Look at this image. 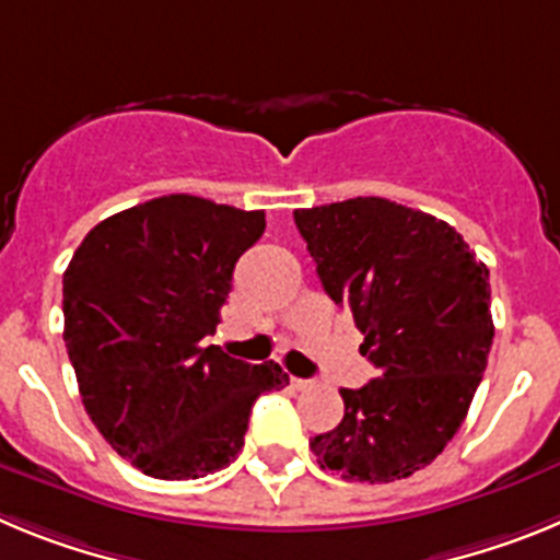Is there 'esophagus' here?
I'll list each match as a JSON object with an SVG mask.
<instances>
[{
    "instance_id": "esophagus-1",
    "label": "esophagus",
    "mask_w": 560,
    "mask_h": 560,
    "mask_svg": "<svg viewBox=\"0 0 560 560\" xmlns=\"http://www.w3.org/2000/svg\"><path fill=\"white\" fill-rule=\"evenodd\" d=\"M291 387H294V389H308L311 381L308 378H296V375H291Z\"/></svg>"
}]
</instances>
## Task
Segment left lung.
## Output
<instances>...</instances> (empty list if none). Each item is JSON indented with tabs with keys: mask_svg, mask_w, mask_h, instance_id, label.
<instances>
[{
	"mask_svg": "<svg viewBox=\"0 0 560 560\" xmlns=\"http://www.w3.org/2000/svg\"><path fill=\"white\" fill-rule=\"evenodd\" d=\"M294 224L378 370L361 389H339L345 418L311 438V452L341 479L412 477L448 446L482 381L488 266L446 221L378 196L294 210Z\"/></svg>",
	"mask_w": 560,
	"mask_h": 560,
	"instance_id": "8db88e82",
	"label": "left lung"
}]
</instances>
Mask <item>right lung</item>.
<instances>
[{"label": "right lung", "mask_w": 560, "mask_h": 560, "mask_svg": "<svg viewBox=\"0 0 560 560\" xmlns=\"http://www.w3.org/2000/svg\"><path fill=\"white\" fill-rule=\"evenodd\" d=\"M264 210L173 192L83 237L63 271V341L83 407L114 452L153 479H199L237 457L280 364L201 345Z\"/></svg>", "instance_id": "1"}]
</instances>
